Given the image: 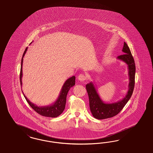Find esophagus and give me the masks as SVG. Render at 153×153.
Wrapping results in <instances>:
<instances>
[{
    "label": "esophagus",
    "mask_w": 153,
    "mask_h": 153,
    "mask_svg": "<svg viewBox=\"0 0 153 153\" xmlns=\"http://www.w3.org/2000/svg\"><path fill=\"white\" fill-rule=\"evenodd\" d=\"M86 79V77L85 74H80L78 76V79L79 81H81V82H83L84 81H85V79Z\"/></svg>",
    "instance_id": "1"
}]
</instances>
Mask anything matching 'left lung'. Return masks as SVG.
<instances>
[{
	"label": "left lung",
	"mask_w": 153,
	"mask_h": 153,
	"mask_svg": "<svg viewBox=\"0 0 153 153\" xmlns=\"http://www.w3.org/2000/svg\"><path fill=\"white\" fill-rule=\"evenodd\" d=\"M122 51L124 54L117 56V59L123 61L128 65L129 84L128 90L125 97L116 102L105 103L99 97L93 82H91L86 85L88 94L90 111L93 117L97 120L111 118L118 114L125 106L132 95L134 89L136 67L130 48L125 42H124Z\"/></svg>",
	"instance_id": "left-lung-1"
}]
</instances>
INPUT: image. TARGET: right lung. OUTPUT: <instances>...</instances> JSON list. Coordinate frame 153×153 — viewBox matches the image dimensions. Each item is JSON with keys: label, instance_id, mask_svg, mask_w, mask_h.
I'll use <instances>...</instances> for the list:
<instances>
[{"label": "right lung", "instance_id": "obj_1", "mask_svg": "<svg viewBox=\"0 0 153 153\" xmlns=\"http://www.w3.org/2000/svg\"><path fill=\"white\" fill-rule=\"evenodd\" d=\"M27 47L26 48L25 51L23 53L22 60H21V71H20V83L21 86H22V65H23V58L25 55L27 50ZM75 76H73L72 77L67 79L65 83L63 84L59 97L56 99V102L53 104L44 107H38L36 105L34 104L33 102H30L26 97L24 95L23 93V96L25 97L26 101L27 102L28 104L30 105V107L33 108V109L35 111H36L38 114H40L41 116L47 117H52L55 118L58 116L60 115L63 111L65 110V103H66V98L67 95L68 91L70 90L71 88L74 86L75 85ZM23 93V91H22Z\"/></svg>", "mask_w": 153, "mask_h": 153}]
</instances>
